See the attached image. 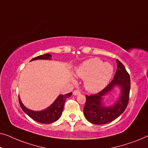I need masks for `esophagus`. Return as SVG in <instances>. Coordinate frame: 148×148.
Instances as JSON below:
<instances>
[{"instance_id":"1","label":"esophagus","mask_w":148,"mask_h":148,"mask_svg":"<svg viewBox=\"0 0 148 148\" xmlns=\"http://www.w3.org/2000/svg\"><path fill=\"white\" fill-rule=\"evenodd\" d=\"M73 95H74V96L80 95V91H79L78 90H75L73 91Z\"/></svg>"}]
</instances>
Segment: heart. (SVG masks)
<instances>
[{
	"instance_id": "obj_1",
	"label": "heart",
	"mask_w": 148,
	"mask_h": 148,
	"mask_svg": "<svg viewBox=\"0 0 148 148\" xmlns=\"http://www.w3.org/2000/svg\"><path fill=\"white\" fill-rule=\"evenodd\" d=\"M79 78L84 79V86L90 92H97L109 84L113 74L111 64L99 58H91L82 62L76 71Z\"/></svg>"
}]
</instances>
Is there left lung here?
I'll list each match as a JSON object with an SVG mask.
<instances>
[{
    "mask_svg": "<svg viewBox=\"0 0 148 148\" xmlns=\"http://www.w3.org/2000/svg\"><path fill=\"white\" fill-rule=\"evenodd\" d=\"M116 73L113 80L103 90L97 94L86 95L84 115L89 122L95 125L107 124L113 121L123 113L130 99V76L121 62L116 60ZM115 86L120 88V96L116 103L111 106L103 104V97L113 90Z\"/></svg>",
    "mask_w": 148,
    "mask_h": 148,
    "instance_id": "8db88e82",
    "label": "left lung"
}]
</instances>
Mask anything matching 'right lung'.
Wrapping results in <instances>:
<instances>
[{
    "label": "right lung",
    "mask_w": 148,
    "mask_h": 148,
    "mask_svg": "<svg viewBox=\"0 0 148 148\" xmlns=\"http://www.w3.org/2000/svg\"><path fill=\"white\" fill-rule=\"evenodd\" d=\"M51 58V55L49 53L44 54V55H41L35 57L31 60V61H33V60H50ZM72 95V92L68 93L66 95H60L58 97L56 101L51 104V105L42 111H32L27 109L24 106L23 104L22 103L21 101L20 97H18V101H19V104L21 107L23 111L27 115H29L31 118L33 119L35 121L40 123H45V124H49L51 123L56 121L60 119V116L62 115V111L64 109V103H65L66 99L67 98H69L70 96Z\"/></svg>",
    "instance_id": "1"
}]
</instances>
